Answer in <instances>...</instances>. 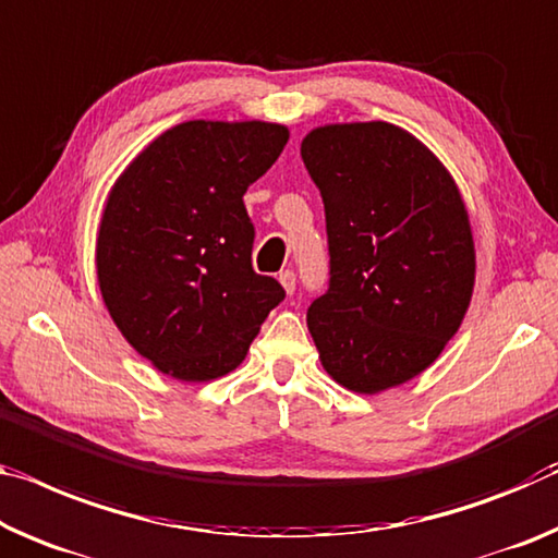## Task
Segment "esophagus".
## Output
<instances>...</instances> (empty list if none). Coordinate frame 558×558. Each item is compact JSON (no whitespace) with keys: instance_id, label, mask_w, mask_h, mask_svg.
Masks as SVG:
<instances>
[{"instance_id":"1","label":"esophagus","mask_w":558,"mask_h":558,"mask_svg":"<svg viewBox=\"0 0 558 558\" xmlns=\"http://www.w3.org/2000/svg\"><path fill=\"white\" fill-rule=\"evenodd\" d=\"M278 280H280L282 290H286L288 295H293V290H295V272L293 270H282L280 276H278Z\"/></svg>"}]
</instances>
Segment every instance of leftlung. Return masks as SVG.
I'll use <instances>...</instances> for the list:
<instances>
[{"mask_svg": "<svg viewBox=\"0 0 558 558\" xmlns=\"http://www.w3.org/2000/svg\"><path fill=\"white\" fill-rule=\"evenodd\" d=\"M325 203L330 288L307 307L325 373L377 395L410 383L454 338L476 253L452 173L387 121L325 123L300 144Z\"/></svg>", "mask_w": 558, "mask_h": 558, "instance_id": "obj_1", "label": "left lung"}]
</instances>
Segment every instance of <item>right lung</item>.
Listing matches in <instances>:
<instances>
[{"instance_id":"right-lung-1","label":"right lung","mask_w":558,"mask_h":558,"mask_svg":"<svg viewBox=\"0 0 558 558\" xmlns=\"http://www.w3.org/2000/svg\"><path fill=\"white\" fill-rule=\"evenodd\" d=\"M288 138L270 121H183L111 185L96 278L113 325L158 373L181 383L233 373L286 298L253 270L243 196Z\"/></svg>"}]
</instances>
